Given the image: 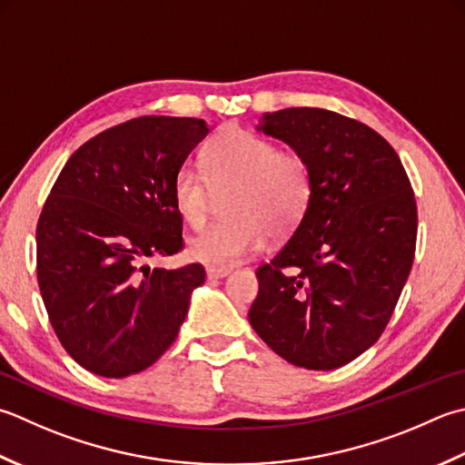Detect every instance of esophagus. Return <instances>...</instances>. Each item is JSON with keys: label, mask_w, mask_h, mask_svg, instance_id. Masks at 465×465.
<instances>
[{"label": "esophagus", "mask_w": 465, "mask_h": 465, "mask_svg": "<svg viewBox=\"0 0 465 465\" xmlns=\"http://www.w3.org/2000/svg\"><path fill=\"white\" fill-rule=\"evenodd\" d=\"M230 272H232V270H227V268L207 266V268H205V276H207V280H220V278L230 276Z\"/></svg>", "instance_id": "esophagus-1"}]
</instances>
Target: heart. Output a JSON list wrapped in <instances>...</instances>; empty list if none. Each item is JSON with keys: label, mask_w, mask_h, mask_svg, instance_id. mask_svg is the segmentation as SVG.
Here are the masks:
<instances>
[{"label": "heart", "mask_w": 465, "mask_h": 465, "mask_svg": "<svg viewBox=\"0 0 465 465\" xmlns=\"http://www.w3.org/2000/svg\"><path fill=\"white\" fill-rule=\"evenodd\" d=\"M203 173L205 179L193 167H181L173 177L171 202L183 223L197 230L209 215L208 189L220 193L232 187L223 202L230 220L187 243L189 258L207 266H235L262 250L268 233H292L312 203L314 179L306 159L240 126H225L205 144Z\"/></svg>", "instance_id": "obj_1"}]
</instances>
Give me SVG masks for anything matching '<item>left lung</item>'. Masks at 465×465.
<instances>
[{"label":"left lung","instance_id":"left-lung-1","mask_svg":"<svg viewBox=\"0 0 465 465\" xmlns=\"http://www.w3.org/2000/svg\"><path fill=\"white\" fill-rule=\"evenodd\" d=\"M258 131L306 159L314 195L292 238L258 268L250 324L292 365L339 369L379 341L411 272V183L383 136L339 113L284 108Z\"/></svg>","mask_w":465,"mask_h":465}]
</instances>
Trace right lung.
Listing matches in <instances>:
<instances>
[{"label":"right lung","mask_w":465,"mask_h":465,"mask_svg":"<svg viewBox=\"0 0 465 465\" xmlns=\"http://www.w3.org/2000/svg\"><path fill=\"white\" fill-rule=\"evenodd\" d=\"M207 133L185 116L116 124L72 154L45 199L35 230L42 300L62 347L94 375L151 367L205 282L202 263L147 262L183 250L171 183Z\"/></svg>","instance_id":"add662e5"}]
</instances>
